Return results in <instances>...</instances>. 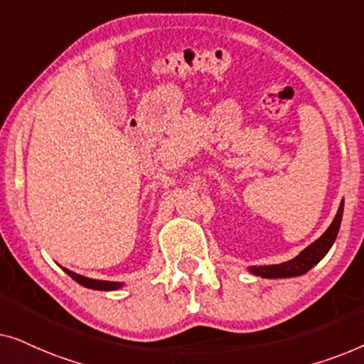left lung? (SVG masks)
Returning a JSON list of instances; mask_svg holds the SVG:
<instances>
[{
  "instance_id": "left-lung-1",
  "label": "left lung",
  "mask_w": 364,
  "mask_h": 364,
  "mask_svg": "<svg viewBox=\"0 0 364 364\" xmlns=\"http://www.w3.org/2000/svg\"><path fill=\"white\" fill-rule=\"evenodd\" d=\"M343 208H345V200H341L340 207L335 218H333L331 225L326 228L325 233L308 245L305 250L298 253L291 260L278 263V265H260V267H248V272L255 277L262 278H291V277H300L305 275L308 270H311L316 263L323 260V257L330 252V248L335 243L338 232H340L341 218H343Z\"/></svg>"
}]
</instances>
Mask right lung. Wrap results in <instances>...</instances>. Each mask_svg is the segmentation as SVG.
Wrapping results in <instances>:
<instances>
[{
	"label": "right lung",
	"mask_w": 364,
	"mask_h": 364,
	"mask_svg": "<svg viewBox=\"0 0 364 364\" xmlns=\"http://www.w3.org/2000/svg\"><path fill=\"white\" fill-rule=\"evenodd\" d=\"M66 273L73 280H76L79 285L91 288V290H102V291H112V290H119V288L124 287L122 282H107V280H94V278H87L82 275H77L71 270H66Z\"/></svg>",
	"instance_id": "right-lung-1"
}]
</instances>
